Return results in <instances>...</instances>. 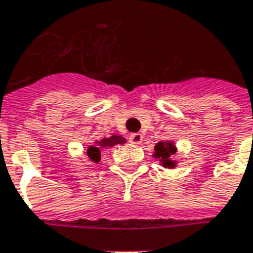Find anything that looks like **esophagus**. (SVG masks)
I'll return each mask as SVG.
<instances>
[{
    "instance_id": "obj_1",
    "label": "esophagus",
    "mask_w": 253,
    "mask_h": 253,
    "mask_svg": "<svg viewBox=\"0 0 253 253\" xmlns=\"http://www.w3.org/2000/svg\"><path fill=\"white\" fill-rule=\"evenodd\" d=\"M128 141L134 145H139V143L142 142V134H139V132H134L131 134L130 137H128Z\"/></svg>"
}]
</instances>
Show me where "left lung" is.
I'll list each match as a JSON object with an SVG mask.
<instances>
[{"mask_svg": "<svg viewBox=\"0 0 253 253\" xmlns=\"http://www.w3.org/2000/svg\"><path fill=\"white\" fill-rule=\"evenodd\" d=\"M154 150H156L154 157H156V159H160L163 167H165V168H167V167H168V168H175V161L170 160V156L175 154L176 152V148L175 145H173V142H170V141L159 142L154 146Z\"/></svg>", "mask_w": 253, "mask_h": 253, "instance_id": "obj_1", "label": "left lung"}]
</instances>
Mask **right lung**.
Wrapping results in <instances>:
<instances>
[{
  "instance_id": "1",
  "label": "right lung",
  "mask_w": 253,
  "mask_h": 253,
  "mask_svg": "<svg viewBox=\"0 0 253 253\" xmlns=\"http://www.w3.org/2000/svg\"><path fill=\"white\" fill-rule=\"evenodd\" d=\"M126 139L121 135H112L110 138H103L101 141H96L94 145L89 146L88 150H86V154H88V159L92 161V163H99L100 161V154H101V150L107 148H112L118 143H125Z\"/></svg>"
}]
</instances>
